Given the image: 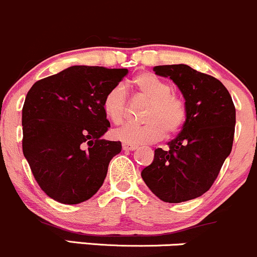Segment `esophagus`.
<instances>
[{
	"label": "esophagus",
	"instance_id": "esophagus-1",
	"mask_svg": "<svg viewBox=\"0 0 257 257\" xmlns=\"http://www.w3.org/2000/svg\"><path fill=\"white\" fill-rule=\"evenodd\" d=\"M122 150L123 151H136L137 147H136V146L128 145V143H123V145H122Z\"/></svg>",
	"mask_w": 257,
	"mask_h": 257
}]
</instances>
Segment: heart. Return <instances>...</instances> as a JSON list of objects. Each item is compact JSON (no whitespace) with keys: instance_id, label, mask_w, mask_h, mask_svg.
<instances>
[{"instance_id":"1","label":"heart","mask_w":257,"mask_h":257,"mask_svg":"<svg viewBox=\"0 0 257 257\" xmlns=\"http://www.w3.org/2000/svg\"><path fill=\"white\" fill-rule=\"evenodd\" d=\"M130 88L139 95L150 100L141 126L127 125L112 132L121 142L132 146L150 145L164 139L165 135L178 134L187 118L186 103L180 95L172 92V85L156 74L143 72L137 74ZM103 111L115 125H121L127 112V96L121 85H115L106 92L103 99Z\"/></svg>"}]
</instances>
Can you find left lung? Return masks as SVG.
I'll return each instance as SVG.
<instances>
[{"mask_svg": "<svg viewBox=\"0 0 257 257\" xmlns=\"http://www.w3.org/2000/svg\"><path fill=\"white\" fill-rule=\"evenodd\" d=\"M179 87L187 118L169 150L154 151V161L142 170L143 181L164 202L200 197L211 189L230 154L235 131V106L228 89L214 77L187 65L153 67Z\"/></svg>", "mask_w": 257, "mask_h": 257, "instance_id": "1", "label": "left lung"}]
</instances>
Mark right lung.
<instances>
[{
	"instance_id": "add662e5",
	"label": "right lung",
	"mask_w": 257,
	"mask_h": 257,
	"mask_svg": "<svg viewBox=\"0 0 257 257\" xmlns=\"http://www.w3.org/2000/svg\"><path fill=\"white\" fill-rule=\"evenodd\" d=\"M126 68L71 66L35 82L22 110L23 154L40 189L65 205L89 200L104 183L121 142L101 140L109 89Z\"/></svg>"
}]
</instances>
